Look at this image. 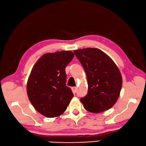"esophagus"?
Segmentation results:
<instances>
[{"label":"esophagus","mask_w":146,"mask_h":146,"mask_svg":"<svg viewBox=\"0 0 146 146\" xmlns=\"http://www.w3.org/2000/svg\"><path fill=\"white\" fill-rule=\"evenodd\" d=\"M72 90L74 94L76 93V92H77V87H75V86L74 87H72Z\"/></svg>","instance_id":"obj_1"}]
</instances>
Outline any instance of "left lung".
I'll return each mask as SVG.
<instances>
[{"label": "left lung", "mask_w": 146, "mask_h": 146, "mask_svg": "<svg viewBox=\"0 0 146 146\" xmlns=\"http://www.w3.org/2000/svg\"><path fill=\"white\" fill-rule=\"evenodd\" d=\"M85 69L88 93L80 101L86 110L101 113L111 108L118 99L122 76L109 56L100 49L86 48L74 51Z\"/></svg>", "instance_id": "8db88e82"}]
</instances>
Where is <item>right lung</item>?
Wrapping results in <instances>:
<instances>
[{"mask_svg": "<svg viewBox=\"0 0 146 146\" xmlns=\"http://www.w3.org/2000/svg\"><path fill=\"white\" fill-rule=\"evenodd\" d=\"M74 56L70 50L46 53L33 66L27 93L33 106L43 115L60 116L73 98L71 89L66 86L65 67Z\"/></svg>", "mask_w": 146, "mask_h": 146, "instance_id": "right-lung-1", "label": "right lung"}]
</instances>
